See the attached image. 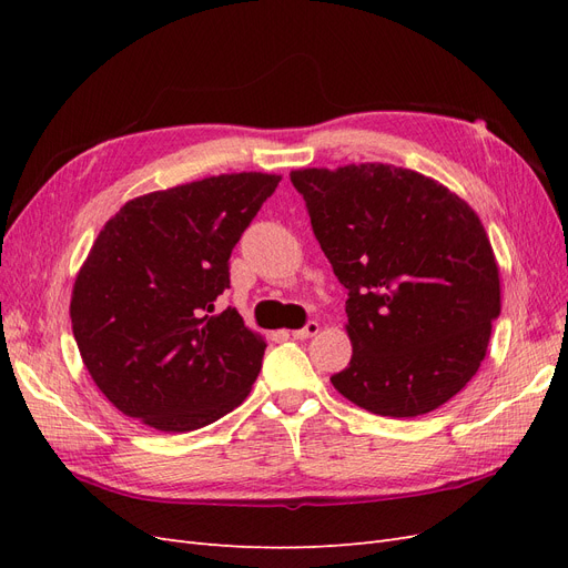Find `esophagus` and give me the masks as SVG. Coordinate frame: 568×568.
<instances>
[{
    "label": "esophagus",
    "mask_w": 568,
    "mask_h": 568,
    "mask_svg": "<svg viewBox=\"0 0 568 568\" xmlns=\"http://www.w3.org/2000/svg\"><path fill=\"white\" fill-rule=\"evenodd\" d=\"M320 334V322H307L303 329H296V332H291V336L294 338H298V341H305V338H313V336H317Z\"/></svg>",
    "instance_id": "esophagus-1"
}]
</instances>
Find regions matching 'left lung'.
<instances>
[{
  "label": "left lung",
  "mask_w": 568,
  "mask_h": 568,
  "mask_svg": "<svg viewBox=\"0 0 568 568\" xmlns=\"http://www.w3.org/2000/svg\"><path fill=\"white\" fill-rule=\"evenodd\" d=\"M291 182L348 288L353 357L334 388L393 419L448 403L484 363L500 315V267L476 211L388 163L301 168Z\"/></svg>",
  "instance_id": "obj_1"
}]
</instances>
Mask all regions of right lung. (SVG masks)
Instances as JSON below:
<instances>
[{"label": "right lung", "mask_w": 568, "mask_h": 568, "mask_svg": "<svg viewBox=\"0 0 568 568\" xmlns=\"http://www.w3.org/2000/svg\"><path fill=\"white\" fill-rule=\"evenodd\" d=\"M282 175L227 173L130 199L84 257L73 336L92 382L123 415L196 432L246 400L265 338L234 307L230 255Z\"/></svg>", "instance_id": "right-lung-1"}]
</instances>
